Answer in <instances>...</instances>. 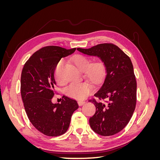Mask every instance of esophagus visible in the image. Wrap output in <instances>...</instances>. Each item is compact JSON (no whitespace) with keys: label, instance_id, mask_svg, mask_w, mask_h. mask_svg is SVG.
<instances>
[{"label":"esophagus","instance_id":"esophagus-1","mask_svg":"<svg viewBox=\"0 0 160 160\" xmlns=\"http://www.w3.org/2000/svg\"><path fill=\"white\" fill-rule=\"evenodd\" d=\"M77 103H78V105H79V106H81V105H83L85 102L84 101H82V100H79L78 101H77Z\"/></svg>","mask_w":160,"mask_h":160}]
</instances>
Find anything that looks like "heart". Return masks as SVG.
I'll return each instance as SVG.
<instances>
[{
    "instance_id": "b5f03b06",
    "label": "heart",
    "mask_w": 160,
    "mask_h": 160,
    "mask_svg": "<svg viewBox=\"0 0 160 160\" xmlns=\"http://www.w3.org/2000/svg\"><path fill=\"white\" fill-rule=\"evenodd\" d=\"M72 61L79 70L83 71L85 78L94 84L102 82L106 74V65L101 59L91 61L89 57L77 55L72 58ZM65 61L60 59L57 62L54 70V77L57 83L63 85L65 81L62 76V69ZM93 91V86L89 82L72 83L65 89V94L69 98L76 99H83L88 96Z\"/></svg>"
}]
</instances>
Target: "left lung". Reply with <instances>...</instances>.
I'll return each instance as SVG.
<instances>
[{"label":"left lung","instance_id":"8db88e82","mask_svg":"<svg viewBox=\"0 0 160 160\" xmlns=\"http://www.w3.org/2000/svg\"><path fill=\"white\" fill-rule=\"evenodd\" d=\"M88 55L98 56L106 65V74L95 98L89 100L96 107L89 119L97 133L109 136L121 132L132 118L136 105L137 82L130 58L113 43H101L89 49L77 48ZM107 99V100H105Z\"/></svg>","mask_w":160,"mask_h":160}]
</instances>
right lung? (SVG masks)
<instances>
[{
    "mask_svg": "<svg viewBox=\"0 0 160 160\" xmlns=\"http://www.w3.org/2000/svg\"><path fill=\"white\" fill-rule=\"evenodd\" d=\"M59 46H46L36 51L24 65L21 78V93L24 107L31 123L47 136H59L69 127L72 113L79 105L63 95L61 103L53 104L56 93L54 70L62 57L74 52Z\"/></svg>",
    "mask_w": 160,
    "mask_h": 160,
    "instance_id": "obj_1",
    "label": "right lung"
}]
</instances>
